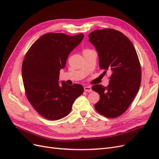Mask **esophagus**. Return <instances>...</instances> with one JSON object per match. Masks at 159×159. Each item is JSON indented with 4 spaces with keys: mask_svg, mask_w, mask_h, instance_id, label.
I'll return each mask as SVG.
<instances>
[{
    "mask_svg": "<svg viewBox=\"0 0 159 159\" xmlns=\"http://www.w3.org/2000/svg\"><path fill=\"white\" fill-rule=\"evenodd\" d=\"M84 91H86V92H91L92 89H91L90 86H85V87H84Z\"/></svg>",
    "mask_w": 159,
    "mask_h": 159,
    "instance_id": "esophagus-1",
    "label": "esophagus"
}]
</instances>
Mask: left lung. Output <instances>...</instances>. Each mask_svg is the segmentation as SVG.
<instances>
[{
  "instance_id": "1",
  "label": "left lung",
  "mask_w": 159,
  "mask_h": 159,
  "mask_svg": "<svg viewBox=\"0 0 159 159\" xmlns=\"http://www.w3.org/2000/svg\"><path fill=\"white\" fill-rule=\"evenodd\" d=\"M98 52L99 67L111 71L107 87L94 85L100 96L95 104L97 111L107 118H115L126 111L138 93L141 68L135 48L123 34L112 28L96 30L88 35Z\"/></svg>"
}]
</instances>
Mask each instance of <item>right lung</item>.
Instances as JSON below:
<instances>
[{
	"label": "right lung",
	"mask_w": 159,
	"mask_h": 159,
	"mask_svg": "<svg viewBox=\"0 0 159 159\" xmlns=\"http://www.w3.org/2000/svg\"><path fill=\"white\" fill-rule=\"evenodd\" d=\"M84 34L70 36L46 33L34 43L24 58L22 75L28 100L41 116L51 121L65 117L75 100L84 92L80 84L59 85V74L70 53L78 46Z\"/></svg>",
	"instance_id": "1"
}]
</instances>
